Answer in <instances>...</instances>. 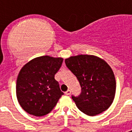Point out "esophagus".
<instances>
[{
  "label": "esophagus",
  "mask_w": 132,
  "mask_h": 132,
  "mask_svg": "<svg viewBox=\"0 0 132 132\" xmlns=\"http://www.w3.org/2000/svg\"><path fill=\"white\" fill-rule=\"evenodd\" d=\"M70 93H71V91L70 90H68L66 92H65V94L66 95H70Z\"/></svg>",
  "instance_id": "esophagus-1"
}]
</instances>
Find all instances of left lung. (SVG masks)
Here are the masks:
<instances>
[{
	"mask_svg": "<svg viewBox=\"0 0 132 132\" xmlns=\"http://www.w3.org/2000/svg\"><path fill=\"white\" fill-rule=\"evenodd\" d=\"M66 66L77 77L81 94L72 98L81 112L95 116L110 107L116 93L112 69L104 60L92 55H78L65 60Z\"/></svg>",
	"mask_w": 132,
	"mask_h": 132,
	"instance_id": "left-lung-1",
	"label": "left lung"
}]
</instances>
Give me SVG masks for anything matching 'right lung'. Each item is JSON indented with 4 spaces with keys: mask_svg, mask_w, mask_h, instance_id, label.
Here are the masks:
<instances>
[{
    "mask_svg": "<svg viewBox=\"0 0 132 132\" xmlns=\"http://www.w3.org/2000/svg\"><path fill=\"white\" fill-rule=\"evenodd\" d=\"M63 60L62 57L41 56L21 68L16 81V96L28 114L36 117L47 114L64 94L55 79Z\"/></svg>",
    "mask_w": 132,
    "mask_h": 132,
    "instance_id": "obj_1",
    "label": "right lung"
}]
</instances>
